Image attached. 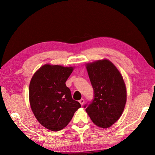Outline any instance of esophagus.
I'll return each mask as SVG.
<instances>
[{
	"instance_id": "esophagus-1",
	"label": "esophagus",
	"mask_w": 155,
	"mask_h": 155,
	"mask_svg": "<svg viewBox=\"0 0 155 155\" xmlns=\"http://www.w3.org/2000/svg\"><path fill=\"white\" fill-rule=\"evenodd\" d=\"M79 103H81V104L82 105V106H83V105L84 103V100L83 99V98H82V99H81V100L79 101Z\"/></svg>"
}]
</instances>
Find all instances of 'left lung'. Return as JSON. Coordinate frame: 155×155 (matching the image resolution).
Segmentation results:
<instances>
[{
	"label": "left lung",
	"mask_w": 155,
	"mask_h": 155,
	"mask_svg": "<svg viewBox=\"0 0 155 155\" xmlns=\"http://www.w3.org/2000/svg\"><path fill=\"white\" fill-rule=\"evenodd\" d=\"M94 97L84 106L93 123L108 128L117 121L124 110L127 91L123 78L116 67L108 60L87 64Z\"/></svg>",
	"instance_id": "obj_1"
}]
</instances>
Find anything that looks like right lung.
<instances>
[{"label":"right lung","mask_w":155,"mask_h":155,"mask_svg":"<svg viewBox=\"0 0 155 155\" xmlns=\"http://www.w3.org/2000/svg\"><path fill=\"white\" fill-rule=\"evenodd\" d=\"M72 67L45 64L35 72L29 85V101L36 118L52 131L64 128L81 107L72 99L65 83Z\"/></svg>","instance_id":"right-lung-1"}]
</instances>
